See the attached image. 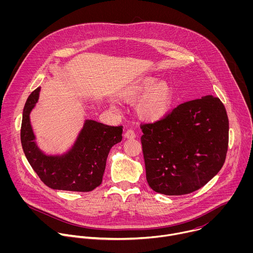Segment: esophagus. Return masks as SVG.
<instances>
[{
	"label": "esophagus",
	"instance_id": "esophagus-1",
	"mask_svg": "<svg viewBox=\"0 0 253 253\" xmlns=\"http://www.w3.org/2000/svg\"><path fill=\"white\" fill-rule=\"evenodd\" d=\"M135 132L132 130V129H128L127 131H125L124 133V138H127V139H131V138H135Z\"/></svg>",
	"mask_w": 253,
	"mask_h": 253
}]
</instances>
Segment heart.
Listing matches in <instances>:
<instances>
[{
	"instance_id": "heart-1",
	"label": "heart",
	"mask_w": 253,
	"mask_h": 253,
	"mask_svg": "<svg viewBox=\"0 0 253 253\" xmlns=\"http://www.w3.org/2000/svg\"><path fill=\"white\" fill-rule=\"evenodd\" d=\"M150 88H142L138 89L132 96V100H137L145 96L149 92ZM170 94L168 90L164 88H157L153 91H151L144 100L140 103L138 107V113L139 116L145 121L148 122H154L162 117L165 116V114L169 110L170 106Z\"/></svg>"
}]
</instances>
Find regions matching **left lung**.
<instances>
[{"label": "left lung", "mask_w": 253, "mask_h": 253, "mask_svg": "<svg viewBox=\"0 0 253 253\" xmlns=\"http://www.w3.org/2000/svg\"><path fill=\"white\" fill-rule=\"evenodd\" d=\"M140 128L146 179L157 193L194 192L224 164L229 122L219 98L205 96L181 103Z\"/></svg>", "instance_id": "left-lung-1"}]
</instances>
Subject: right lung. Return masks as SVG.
<instances>
[{
  "instance_id": "right-lung-1",
  "label": "right lung",
  "mask_w": 253,
  "mask_h": 253,
  "mask_svg": "<svg viewBox=\"0 0 253 253\" xmlns=\"http://www.w3.org/2000/svg\"><path fill=\"white\" fill-rule=\"evenodd\" d=\"M40 88L28 97L21 125V143L26 158L41 181L56 190L89 192L102 183L110 149L122 140L123 126H109L87 120L70 151L61 155L43 153L35 142L30 112L37 103Z\"/></svg>"
}]
</instances>
